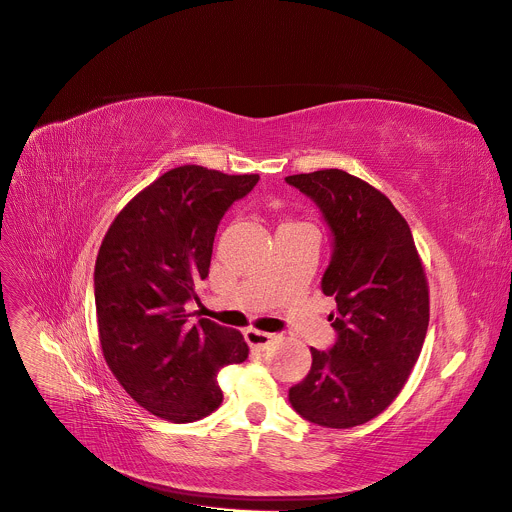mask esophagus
<instances>
[{"mask_svg": "<svg viewBox=\"0 0 512 512\" xmlns=\"http://www.w3.org/2000/svg\"><path fill=\"white\" fill-rule=\"evenodd\" d=\"M245 340L249 342L251 348H259V351H263V348H267V346H270V344L276 340V334L259 332V330H247V332H245Z\"/></svg>", "mask_w": 512, "mask_h": 512, "instance_id": "34e87169", "label": "esophagus"}]
</instances>
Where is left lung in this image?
Returning a JSON list of instances; mask_svg holds the SVG:
<instances>
[{
	"label": "left lung",
	"mask_w": 512,
	"mask_h": 512,
	"mask_svg": "<svg viewBox=\"0 0 512 512\" xmlns=\"http://www.w3.org/2000/svg\"><path fill=\"white\" fill-rule=\"evenodd\" d=\"M315 201L334 236L321 278L338 340L311 348L307 378L292 386V409L311 423L346 429L386 411L407 384L429 324V288L407 220L390 199L342 170L286 176Z\"/></svg>",
	"instance_id": "obj_1"
}]
</instances>
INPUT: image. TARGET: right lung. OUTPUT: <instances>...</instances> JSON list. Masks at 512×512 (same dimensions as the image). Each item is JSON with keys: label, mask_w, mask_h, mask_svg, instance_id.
Here are the masks:
<instances>
[{"label": "right lung", "mask_w": 512, "mask_h": 512, "mask_svg": "<svg viewBox=\"0 0 512 512\" xmlns=\"http://www.w3.org/2000/svg\"><path fill=\"white\" fill-rule=\"evenodd\" d=\"M257 174L203 166L161 174L128 201L95 261L101 351L120 386L149 413L191 423L222 405L215 375L242 363L240 332L188 321L184 303L209 274L213 238L228 207L253 191Z\"/></svg>", "instance_id": "add662e5"}]
</instances>
